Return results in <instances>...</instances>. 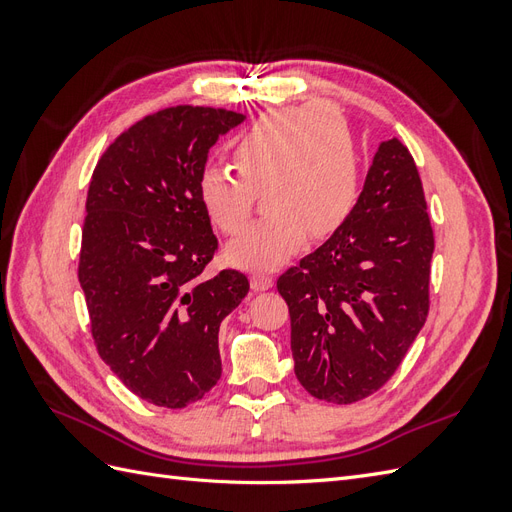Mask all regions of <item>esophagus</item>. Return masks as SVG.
<instances>
[{
  "label": "esophagus",
  "instance_id": "obj_1",
  "mask_svg": "<svg viewBox=\"0 0 512 512\" xmlns=\"http://www.w3.org/2000/svg\"><path fill=\"white\" fill-rule=\"evenodd\" d=\"M250 284H252V290L256 292H262V290H269L273 286V277L265 275V273H254L250 277Z\"/></svg>",
  "mask_w": 512,
  "mask_h": 512
}]
</instances>
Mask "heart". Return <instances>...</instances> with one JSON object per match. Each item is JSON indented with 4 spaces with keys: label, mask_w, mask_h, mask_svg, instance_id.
<instances>
[{
    "label": "heart",
    "mask_w": 512,
    "mask_h": 512,
    "mask_svg": "<svg viewBox=\"0 0 512 512\" xmlns=\"http://www.w3.org/2000/svg\"><path fill=\"white\" fill-rule=\"evenodd\" d=\"M235 166H205L198 198L224 235L250 218L262 194L267 218L226 245V260L241 269L284 265L309 239L335 232L359 194V156L348 123L331 108L299 106L260 117L235 143Z\"/></svg>",
    "instance_id": "b5f03b06"
}]
</instances>
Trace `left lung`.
<instances>
[{"label":"left lung","instance_id":"8db88e82","mask_svg":"<svg viewBox=\"0 0 512 512\" xmlns=\"http://www.w3.org/2000/svg\"><path fill=\"white\" fill-rule=\"evenodd\" d=\"M431 254L416 164L397 138L382 141L344 224L277 280L309 395L354 404L395 374L429 312Z\"/></svg>","mask_w":512,"mask_h":512}]
</instances>
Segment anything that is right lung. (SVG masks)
Returning a JSON list of instances; mask_svg holds the SVG:
<instances>
[{
  "mask_svg": "<svg viewBox=\"0 0 512 512\" xmlns=\"http://www.w3.org/2000/svg\"><path fill=\"white\" fill-rule=\"evenodd\" d=\"M245 115L173 106L136 121L91 175L79 282L102 361L153 406L185 408L222 376V320L250 290L203 271L218 250L200 205L209 149Z\"/></svg>",
  "mask_w": 512,
  "mask_h": 512,
  "instance_id": "add662e5",
  "label": "right lung"
}]
</instances>
